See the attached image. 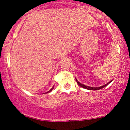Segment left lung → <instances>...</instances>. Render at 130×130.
Wrapping results in <instances>:
<instances>
[{"instance_id": "left-lung-1", "label": "left lung", "mask_w": 130, "mask_h": 130, "mask_svg": "<svg viewBox=\"0 0 130 130\" xmlns=\"http://www.w3.org/2000/svg\"><path fill=\"white\" fill-rule=\"evenodd\" d=\"M76 81H77V84L79 85L80 86V87H82V88H85V89H87V90H100V89L104 88V87H106V86H107V85H109V84H110V83L112 82V80L110 81L109 83H107V84L104 85H103V86H101V87H88V86L85 85H84V84H82L81 83H80L77 80V79H76Z\"/></svg>"}]
</instances>
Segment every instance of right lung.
<instances>
[{"label":"right lung","mask_w":130,"mask_h":130,"mask_svg":"<svg viewBox=\"0 0 130 130\" xmlns=\"http://www.w3.org/2000/svg\"><path fill=\"white\" fill-rule=\"evenodd\" d=\"M53 88H54V86H53V88H52V89H51V90H50V91H48V92H46V93H48L50 92V91H52V90H53Z\"/></svg>","instance_id":"right-lung-1"}]
</instances>
